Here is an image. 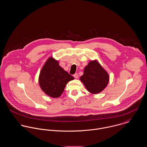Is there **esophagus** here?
<instances>
[{
    "instance_id": "34e87169",
    "label": "esophagus",
    "mask_w": 147,
    "mask_h": 147,
    "mask_svg": "<svg viewBox=\"0 0 147 147\" xmlns=\"http://www.w3.org/2000/svg\"><path fill=\"white\" fill-rule=\"evenodd\" d=\"M74 77L75 78H76V79H78V78H79V75H78V73L75 74L74 75Z\"/></svg>"
}]
</instances>
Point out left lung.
Instances as JSON below:
<instances>
[{
	"label": "left lung",
	"instance_id": "obj_1",
	"mask_svg": "<svg viewBox=\"0 0 147 147\" xmlns=\"http://www.w3.org/2000/svg\"><path fill=\"white\" fill-rule=\"evenodd\" d=\"M87 90L96 94L102 91L109 83L107 73L96 61H91L84 68V74L80 78Z\"/></svg>",
	"mask_w": 147,
	"mask_h": 147
}]
</instances>
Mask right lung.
Masks as SVG:
<instances>
[{"label":"right lung","mask_w":147,"mask_h":147,"mask_svg":"<svg viewBox=\"0 0 147 147\" xmlns=\"http://www.w3.org/2000/svg\"><path fill=\"white\" fill-rule=\"evenodd\" d=\"M74 78L59 66L58 62L50 58L42 68L39 77V83L43 91L48 96L59 97L67 83Z\"/></svg>","instance_id":"add662e5"}]
</instances>
